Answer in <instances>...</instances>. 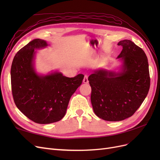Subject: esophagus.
<instances>
[{"mask_svg":"<svg viewBox=\"0 0 160 160\" xmlns=\"http://www.w3.org/2000/svg\"><path fill=\"white\" fill-rule=\"evenodd\" d=\"M88 75H85L84 77V79H83V83H88Z\"/></svg>","mask_w":160,"mask_h":160,"instance_id":"34e87169","label":"esophagus"}]
</instances>
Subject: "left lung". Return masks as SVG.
Instances as JSON below:
<instances>
[{
  "label": "left lung",
  "mask_w": 160,
  "mask_h": 160,
  "mask_svg": "<svg viewBox=\"0 0 160 160\" xmlns=\"http://www.w3.org/2000/svg\"><path fill=\"white\" fill-rule=\"evenodd\" d=\"M118 45L123 47L118 57L123 62L122 72L101 69L88 78L94 112L109 122L132 116L146 99L150 87L148 58L143 49L128 39L119 41Z\"/></svg>",
  "instance_id": "left-lung-1"
}]
</instances>
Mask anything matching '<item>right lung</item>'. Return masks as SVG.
<instances>
[{"mask_svg": "<svg viewBox=\"0 0 160 160\" xmlns=\"http://www.w3.org/2000/svg\"><path fill=\"white\" fill-rule=\"evenodd\" d=\"M47 46L44 40L31 41L17 52L11 69L14 103L26 117L40 124L59 122L64 117L71 97L84 78L83 74L70 78L59 72L37 74L32 63L35 49Z\"/></svg>", "mask_w": 160, "mask_h": 160, "instance_id": "1", "label": "right lung"}]
</instances>
